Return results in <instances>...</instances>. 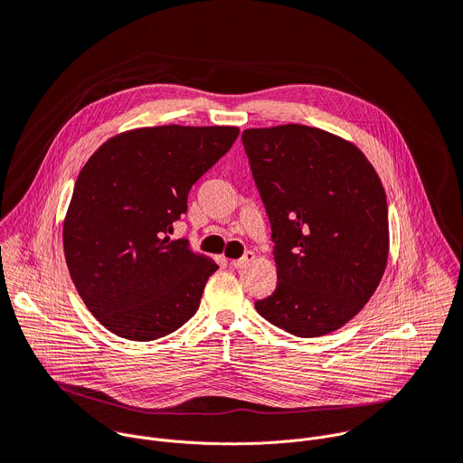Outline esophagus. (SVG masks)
<instances>
[{"label": "esophagus", "instance_id": "1", "mask_svg": "<svg viewBox=\"0 0 463 463\" xmlns=\"http://www.w3.org/2000/svg\"><path fill=\"white\" fill-rule=\"evenodd\" d=\"M254 260V252L252 250H247L241 258H238V260H231V266L234 268V269H243V268H247L249 263Z\"/></svg>", "mask_w": 463, "mask_h": 463}]
</instances>
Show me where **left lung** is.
<instances>
[{
  "label": "left lung",
  "mask_w": 463,
  "mask_h": 463,
  "mask_svg": "<svg viewBox=\"0 0 463 463\" xmlns=\"http://www.w3.org/2000/svg\"><path fill=\"white\" fill-rule=\"evenodd\" d=\"M271 223L277 289L256 311L297 337L332 334L377 289L388 205L364 154L324 129L284 124L241 134Z\"/></svg>",
  "instance_id": "1"
}]
</instances>
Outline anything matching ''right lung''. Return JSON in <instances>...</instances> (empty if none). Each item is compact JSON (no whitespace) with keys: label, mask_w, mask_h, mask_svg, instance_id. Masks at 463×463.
Returning <instances> with one entry per match:
<instances>
[{"label":"right lung","mask_w":463,"mask_h":463,"mask_svg":"<svg viewBox=\"0 0 463 463\" xmlns=\"http://www.w3.org/2000/svg\"><path fill=\"white\" fill-rule=\"evenodd\" d=\"M236 126H154L106 141L80 170L63 254L88 309L111 334L156 341L200 307L216 261L170 240L186 197L236 141Z\"/></svg>","instance_id":"right-lung-1"}]
</instances>
